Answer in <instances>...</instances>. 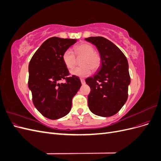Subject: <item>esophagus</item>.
Masks as SVG:
<instances>
[{
	"mask_svg": "<svg viewBox=\"0 0 161 161\" xmlns=\"http://www.w3.org/2000/svg\"><path fill=\"white\" fill-rule=\"evenodd\" d=\"M80 82H81V84L82 85L85 84V80L83 79H80Z\"/></svg>",
	"mask_w": 161,
	"mask_h": 161,
	"instance_id": "1",
	"label": "esophagus"
}]
</instances>
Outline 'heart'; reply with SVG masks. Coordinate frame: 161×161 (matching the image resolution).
Segmentation results:
<instances>
[{"label":"heart","mask_w":161,"mask_h":161,"mask_svg":"<svg viewBox=\"0 0 161 161\" xmlns=\"http://www.w3.org/2000/svg\"><path fill=\"white\" fill-rule=\"evenodd\" d=\"M76 58H82L79 67L71 71L72 75L80 77H85L91 74V70L95 71L101 65V56L95 48L89 43H82L74 47V52L70 49L66 50L62 53V59L64 65L72 69L76 64Z\"/></svg>","instance_id":"obj_1"}]
</instances>
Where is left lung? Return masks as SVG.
<instances>
[{
	"mask_svg": "<svg viewBox=\"0 0 161 161\" xmlns=\"http://www.w3.org/2000/svg\"><path fill=\"white\" fill-rule=\"evenodd\" d=\"M85 40L95 45L101 56L98 71L85 80L91 88L89 108L97 115H114L128 99L130 76L127 58L118 47L103 37H90Z\"/></svg>",
	"mask_w": 161,
	"mask_h": 161,
	"instance_id": "1",
	"label": "left lung"
}]
</instances>
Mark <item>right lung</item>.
<instances>
[{"label": "right lung", "instance_id": "obj_1", "mask_svg": "<svg viewBox=\"0 0 161 161\" xmlns=\"http://www.w3.org/2000/svg\"><path fill=\"white\" fill-rule=\"evenodd\" d=\"M77 40L52 37L35 52L29 64L28 86L34 106L50 119H57L69 113L72 99L79 90V77L70 76L63 63L62 53ZM65 80L60 84L59 80Z\"/></svg>", "mask_w": 161, "mask_h": 161}]
</instances>
